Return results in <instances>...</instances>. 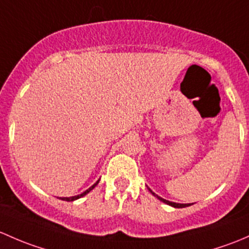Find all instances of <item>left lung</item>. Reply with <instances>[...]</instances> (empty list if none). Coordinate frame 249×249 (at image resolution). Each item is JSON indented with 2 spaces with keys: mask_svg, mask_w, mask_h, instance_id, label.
<instances>
[{
  "mask_svg": "<svg viewBox=\"0 0 249 249\" xmlns=\"http://www.w3.org/2000/svg\"><path fill=\"white\" fill-rule=\"evenodd\" d=\"M148 191L151 192V193L153 194V196H157L158 199H160V201H163V202H165V204H168V205H170V206H173V207H178V209H182V207H187V206H191V205H193V204H178V202H173V201H169V200H165V199H163V198H160V196H158L157 194H155L153 193L152 191H151L150 188H148Z\"/></svg>",
  "mask_w": 249,
  "mask_h": 249,
  "instance_id": "8db88e82",
  "label": "left lung"
}]
</instances>
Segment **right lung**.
Returning <instances> with one entry per match:
<instances>
[{
  "mask_svg": "<svg viewBox=\"0 0 249 249\" xmlns=\"http://www.w3.org/2000/svg\"><path fill=\"white\" fill-rule=\"evenodd\" d=\"M98 182H99V180H98V181H97V182H96V183H94V184H93V186H91V187H89V189H86V191H85V192H84V193L79 194V196H71V198H62V199H61V200H66V201H73V200H76V199L81 198V196H86V194H87V193H89V192H91V191H92V189H93V188H94V187H96V186H97V184H98Z\"/></svg>",
  "mask_w": 249,
  "mask_h": 249,
  "instance_id": "add662e5",
  "label": "right lung"
}]
</instances>
